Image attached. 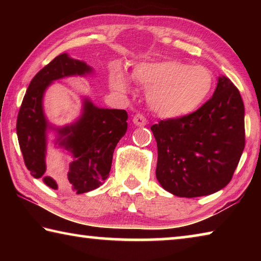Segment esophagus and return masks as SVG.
Returning <instances> with one entry per match:
<instances>
[{
    "label": "esophagus",
    "instance_id": "1",
    "mask_svg": "<svg viewBox=\"0 0 261 261\" xmlns=\"http://www.w3.org/2000/svg\"><path fill=\"white\" fill-rule=\"evenodd\" d=\"M132 122H134L135 124L138 126H144V125H146L147 120L143 114H136L134 118H132Z\"/></svg>",
    "mask_w": 261,
    "mask_h": 261
}]
</instances>
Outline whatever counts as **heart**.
Masks as SVG:
<instances>
[{
    "label": "heart",
    "mask_w": 261,
    "mask_h": 261,
    "mask_svg": "<svg viewBox=\"0 0 261 261\" xmlns=\"http://www.w3.org/2000/svg\"><path fill=\"white\" fill-rule=\"evenodd\" d=\"M132 77L147 90V102L153 112L167 118L196 112L213 88V74L208 69L175 60L141 63L135 68ZM110 84L117 91L129 88L125 76L120 71L112 73Z\"/></svg>",
    "instance_id": "heart-1"
}]
</instances>
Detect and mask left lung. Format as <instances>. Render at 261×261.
Returning <instances> with one entry per match:
<instances>
[{"instance_id":"obj_1","label":"left lung","mask_w":261,"mask_h":261,"mask_svg":"<svg viewBox=\"0 0 261 261\" xmlns=\"http://www.w3.org/2000/svg\"><path fill=\"white\" fill-rule=\"evenodd\" d=\"M158 144L155 175L168 192L194 198L230 182L245 146L244 105L237 87L220 77L196 112L151 126Z\"/></svg>"}]
</instances>
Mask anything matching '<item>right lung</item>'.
<instances>
[{
  "label": "right lung",
  "mask_w": 261,
  "mask_h": 261,
  "mask_svg": "<svg viewBox=\"0 0 261 261\" xmlns=\"http://www.w3.org/2000/svg\"><path fill=\"white\" fill-rule=\"evenodd\" d=\"M92 69L83 61L61 54L49 62L31 81L17 117V136L25 166L34 178L43 177L48 187L71 188L77 193L92 191L106 180L112 167L113 153L127 129L124 109L98 108L85 100L82 117L57 129L60 146L72 153L67 179L57 183L46 171V131L49 125L42 110V96L53 81L73 74H85Z\"/></svg>",
  "instance_id": "1"
}]
</instances>
